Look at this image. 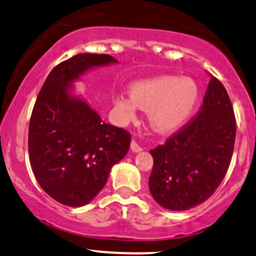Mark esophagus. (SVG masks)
Returning a JSON list of instances; mask_svg holds the SVG:
<instances>
[{
  "label": "esophagus",
  "mask_w": 256,
  "mask_h": 256,
  "mask_svg": "<svg viewBox=\"0 0 256 256\" xmlns=\"http://www.w3.org/2000/svg\"><path fill=\"white\" fill-rule=\"evenodd\" d=\"M131 150L134 152H142V150H143V148H142L136 140H132L131 142Z\"/></svg>",
  "instance_id": "esophagus-1"
}]
</instances>
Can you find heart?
Returning a JSON list of instances; mask_svg holds the SVG:
<instances>
[{"label":"heart","instance_id":"1","mask_svg":"<svg viewBox=\"0 0 256 256\" xmlns=\"http://www.w3.org/2000/svg\"><path fill=\"white\" fill-rule=\"evenodd\" d=\"M199 86L190 78L166 75L134 83L131 95L122 94L116 100L120 122L128 124L136 118L138 110H149L148 122L154 131L172 134L190 118L198 104Z\"/></svg>","mask_w":256,"mask_h":256}]
</instances>
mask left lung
<instances>
[{"mask_svg":"<svg viewBox=\"0 0 256 256\" xmlns=\"http://www.w3.org/2000/svg\"><path fill=\"white\" fill-rule=\"evenodd\" d=\"M236 122L229 95L211 76L198 116L163 146L150 150L152 198L162 208L184 211L214 194L234 152Z\"/></svg>","mask_w":256,"mask_h":256,"instance_id":"left-lung-1","label":"left lung"}]
</instances>
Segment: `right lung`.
<instances>
[{"instance_id": "right-lung-1", "label": "right lung", "mask_w": 256, "mask_h": 256, "mask_svg": "<svg viewBox=\"0 0 256 256\" xmlns=\"http://www.w3.org/2000/svg\"><path fill=\"white\" fill-rule=\"evenodd\" d=\"M110 54H78L52 69L30 122V162L40 187L60 204L87 205L125 158L128 132L106 124L74 83L95 68L118 64Z\"/></svg>"}]
</instances>
